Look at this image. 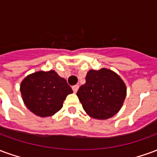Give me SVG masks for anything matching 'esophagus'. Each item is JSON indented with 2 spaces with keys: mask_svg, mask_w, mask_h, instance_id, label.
Listing matches in <instances>:
<instances>
[{
  "mask_svg": "<svg viewBox=\"0 0 157 157\" xmlns=\"http://www.w3.org/2000/svg\"><path fill=\"white\" fill-rule=\"evenodd\" d=\"M78 89H79V86L78 85H75V86H72V90H73V92H75V93L77 92V91H78Z\"/></svg>",
  "mask_w": 157,
  "mask_h": 157,
  "instance_id": "esophagus-1",
  "label": "esophagus"
}]
</instances>
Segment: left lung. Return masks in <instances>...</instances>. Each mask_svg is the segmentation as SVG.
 <instances>
[{
    "mask_svg": "<svg viewBox=\"0 0 157 157\" xmlns=\"http://www.w3.org/2000/svg\"><path fill=\"white\" fill-rule=\"evenodd\" d=\"M76 95L90 117L108 119L121 109L126 97V86L111 70H90L86 83L81 86Z\"/></svg>",
    "mask_w": 157,
    "mask_h": 157,
    "instance_id": "1",
    "label": "left lung"
}]
</instances>
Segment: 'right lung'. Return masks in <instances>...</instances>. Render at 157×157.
<instances>
[{"label":"right lung","instance_id":"1","mask_svg":"<svg viewBox=\"0 0 157 157\" xmlns=\"http://www.w3.org/2000/svg\"><path fill=\"white\" fill-rule=\"evenodd\" d=\"M20 91L27 108L39 117L54 115L60 110L67 95L73 92L66 80L55 71L29 75L21 83Z\"/></svg>","mask_w":157,"mask_h":157}]
</instances>
